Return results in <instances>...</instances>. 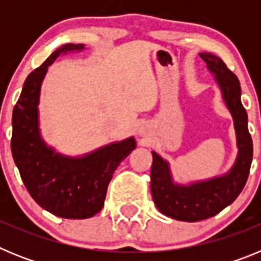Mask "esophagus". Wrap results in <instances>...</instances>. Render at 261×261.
<instances>
[{"instance_id": "esophagus-1", "label": "esophagus", "mask_w": 261, "mask_h": 261, "mask_svg": "<svg viewBox=\"0 0 261 261\" xmlns=\"http://www.w3.org/2000/svg\"><path fill=\"white\" fill-rule=\"evenodd\" d=\"M138 135L145 137V136H146V130H145V129H140V130H138Z\"/></svg>"}]
</instances>
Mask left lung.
<instances>
[{"label": "left lung", "mask_w": 261, "mask_h": 261, "mask_svg": "<svg viewBox=\"0 0 261 261\" xmlns=\"http://www.w3.org/2000/svg\"><path fill=\"white\" fill-rule=\"evenodd\" d=\"M209 73L222 94L225 106L232 116L238 154L226 174L188 184L175 183L170 163L151 151L150 190L154 204L165 216L177 221L197 222L220 213L239 196L247 181L252 162V138L248 132V117L241 102V84L216 55L200 53Z\"/></svg>", "instance_id": "left-lung-1"}]
</instances>
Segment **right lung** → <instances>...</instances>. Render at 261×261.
<instances>
[{
  "label": "right lung",
  "mask_w": 261,
  "mask_h": 261,
  "mask_svg": "<svg viewBox=\"0 0 261 261\" xmlns=\"http://www.w3.org/2000/svg\"><path fill=\"white\" fill-rule=\"evenodd\" d=\"M84 44H64L30 73L13 111L11 153L31 197L49 213L84 220L105 205L115 170L136 149L135 137L111 142L81 156L56 151L44 141L39 124V100L48 66L61 55L82 52Z\"/></svg>",
  "instance_id": "1"
}]
</instances>
